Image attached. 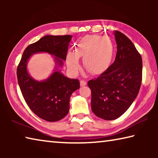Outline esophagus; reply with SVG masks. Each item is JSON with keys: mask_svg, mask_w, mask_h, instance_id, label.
<instances>
[{"mask_svg": "<svg viewBox=\"0 0 158 158\" xmlns=\"http://www.w3.org/2000/svg\"><path fill=\"white\" fill-rule=\"evenodd\" d=\"M80 85H81V86H84V85H86V82H85L84 80H81V81H80Z\"/></svg>", "mask_w": 158, "mask_h": 158, "instance_id": "obj_1", "label": "esophagus"}]
</instances>
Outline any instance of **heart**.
I'll list each match as a JSON object with an SVG mask.
<instances>
[{
	"label": "heart",
	"instance_id": "obj_1",
	"mask_svg": "<svg viewBox=\"0 0 158 158\" xmlns=\"http://www.w3.org/2000/svg\"><path fill=\"white\" fill-rule=\"evenodd\" d=\"M114 53V45L107 37L85 35L77 42L74 53L67 56L68 68L77 73L80 68L78 58H83L84 68L91 74H100L110 66Z\"/></svg>",
	"mask_w": 158,
	"mask_h": 158
}]
</instances>
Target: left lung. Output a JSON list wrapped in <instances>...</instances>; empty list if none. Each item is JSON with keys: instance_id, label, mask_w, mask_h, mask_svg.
Masks as SVG:
<instances>
[{"instance_id": "1", "label": "left lung", "mask_w": 158, "mask_h": 158, "mask_svg": "<svg viewBox=\"0 0 158 158\" xmlns=\"http://www.w3.org/2000/svg\"><path fill=\"white\" fill-rule=\"evenodd\" d=\"M117 53L114 62L97 78L88 82L91 90V109L98 117L116 119L126 111L139 91L142 59L132 41L123 33H114Z\"/></svg>"}]
</instances>
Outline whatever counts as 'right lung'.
<instances>
[{
	"label": "right lung",
	"instance_id": "right-lung-1",
	"mask_svg": "<svg viewBox=\"0 0 158 158\" xmlns=\"http://www.w3.org/2000/svg\"><path fill=\"white\" fill-rule=\"evenodd\" d=\"M71 35H46L26 48L17 66V76L22 95L29 108L40 118L55 122L63 118L69 112V98L79 89L78 79L65 77L56 71L46 81H37L26 69L28 58L34 53L47 52L54 55L60 65L66 60ZM61 59L60 60V58Z\"/></svg>",
	"mask_w": 158,
	"mask_h": 158
}]
</instances>
